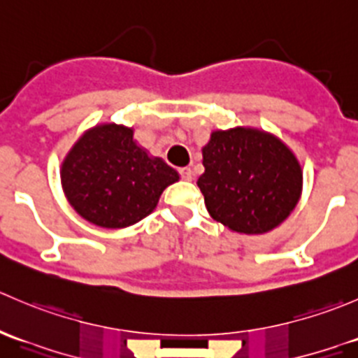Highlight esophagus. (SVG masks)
<instances>
[{"label": "esophagus", "mask_w": 358, "mask_h": 358, "mask_svg": "<svg viewBox=\"0 0 358 358\" xmlns=\"http://www.w3.org/2000/svg\"><path fill=\"white\" fill-rule=\"evenodd\" d=\"M180 176H182L183 180H187V182H190V180L194 178V171L190 168H182L180 169Z\"/></svg>", "instance_id": "1"}]
</instances>
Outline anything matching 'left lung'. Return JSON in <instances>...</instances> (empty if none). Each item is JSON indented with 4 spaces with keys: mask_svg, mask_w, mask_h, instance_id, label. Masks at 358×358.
Segmentation results:
<instances>
[{
    "mask_svg": "<svg viewBox=\"0 0 358 358\" xmlns=\"http://www.w3.org/2000/svg\"><path fill=\"white\" fill-rule=\"evenodd\" d=\"M197 180L206 208L234 232L265 234L289 216L301 194V168L275 136L251 128L211 133Z\"/></svg>",
    "mask_w": 358,
    "mask_h": 358,
    "instance_id": "1",
    "label": "left lung"
}]
</instances>
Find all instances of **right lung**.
<instances>
[{"label": "right lung", "mask_w": 358, "mask_h": 358, "mask_svg": "<svg viewBox=\"0 0 358 358\" xmlns=\"http://www.w3.org/2000/svg\"><path fill=\"white\" fill-rule=\"evenodd\" d=\"M178 173L149 157L133 129L96 126L78 140L62 164V187L72 208L93 225L124 229L154 211Z\"/></svg>", "instance_id": "1"}]
</instances>
